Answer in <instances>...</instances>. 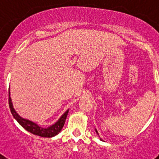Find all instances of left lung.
I'll list each match as a JSON object with an SVG mask.
<instances>
[{
  "label": "left lung",
  "instance_id": "obj_1",
  "mask_svg": "<svg viewBox=\"0 0 159 159\" xmlns=\"http://www.w3.org/2000/svg\"><path fill=\"white\" fill-rule=\"evenodd\" d=\"M95 132H96V134H98V135H99V133H98V131H97V130H96V129H95ZM99 139H100V140H101V141H103V140H102V139H101V138H100V137H99Z\"/></svg>",
  "mask_w": 159,
  "mask_h": 159
}]
</instances>
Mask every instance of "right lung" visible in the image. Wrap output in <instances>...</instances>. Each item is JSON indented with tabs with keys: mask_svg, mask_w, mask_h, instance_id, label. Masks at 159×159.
<instances>
[{
	"mask_svg": "<svg viewBox=\"0 0 159 159\" xmlns=\"http://www.w3.org/2000/svg\"><path fill=\"white\" fill-rule=\"evenodd\" d=\"M8 104H9V108H10L12 116H13L14 119H16L20 126H22L25 130L32 133V134L44 138L54 137V136L58 134L61 131L62 128L64 127L66 118H67V114H68V111H66L54 124L51 125V126H49L48 127H43L40 126V125H38L37 123L31 121V120H29V119H24V118H22L21 116H20L18 115V113L15 111L13 107L12 99H11L10 97V91L8 92Z\"/></svg>",
	"mask_w": 159,
	"mask_h": 159,
	"instance_id": "1",
	"label": "right lung"
}]
</instances>
